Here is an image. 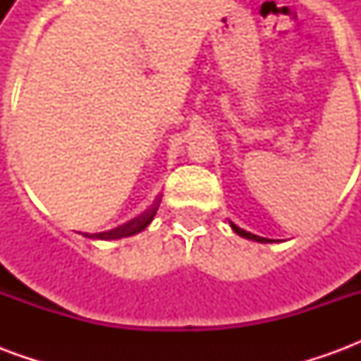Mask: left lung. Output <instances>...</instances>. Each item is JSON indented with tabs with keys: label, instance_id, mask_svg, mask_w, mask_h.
<instances>
[{
	"label": "left lung",
	"instance_id": "1",
	"mask_svg": "<svg viewBox=\"0 0 361 361\" xmlns=\"http://www.w3.org/2000/svg\"><path fill=\"white\" fill-rule=\"evenodd\" d=\"M230 226H232V230H234L235 234H240L242 238H247V240H255V242H261V243L271 242V240H267V238H261V235H255V234H251V232H245L243 228L235 226L234 222H230Z\"/></svg>",
	"mask_w": 361,
	"mask_h": 361
}]
</instances>
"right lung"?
I'll return each mask as SVG.
<instances>
[{
	"instance_id": "right-lung-1",
	"label": "right lung",
	"mask_w": 361,
	"mask_h": 361,
	"mask_svg": "<svg viewBox=\"0 0 361 361\" xmlns=\"http://www.w3.org/2000/svg\"><path fill=\"white\" fill-rule=\"evenodd\" d=\"M160 201H162V197H157V201L150 204V209L139 214L137 219L129 220L126 224H121V226L114 228L110 232H100V234H94L96 238H100V240H118V238H127V235H133L137 232H141L145 228L149 226L150 220L154 219V214H157L158 207H160Z\"/></svg>"
}]
</instances>
